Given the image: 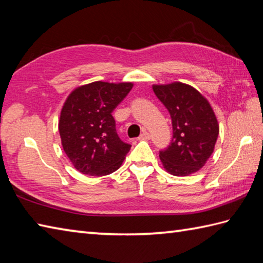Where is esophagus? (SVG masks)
Instances as JSON below:
<instances>
[{
    "label": "esophagus",
    "mask_w": 263,
    "mask_h": 263,
    "mask_svg": "<svg viewBox=\"0 0 263 263\" xmlns=\"http://www.w3.org/2000/svg\"><path fill=\"white\" fill-rule=\"evenodd\" d=\"M138 139H139V140H148V139H150V135L147 131H143L140 135V137H139Z\"/></svg>",
    "instance_id": "34e87169"
}]
</instances>
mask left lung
I'll return each mask as SVG.
<instances>
[{"label": "left lung", "instance_id": "8db88e82", "mask_svg": "<svg viewBox=\"0 0 263 263\" xmlns=\"http://www.w3.org/2000/svg\"><path fill=\"white\" fill-rule=\"evenodd\" d=\"M153 89L172 119V141L159 152L164 168L175 176L193 174L214 153L219 135L214 110L197 89L185 83L155 85Z\"/></svg>", "mask_w": 263, "mask_h": 263}]
</instances>
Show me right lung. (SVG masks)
I'll return each mask as SVG.
<instances>
[{
    "label": "right lung",
    "mask_w": 263,
    "mask_h": 263,
    "mask_svg": "<svg viewBox=\"0 0 263 263\" xmlns=\"http://www.w3.org/2000/svg\"><path fill=\"white\" fill-rule=\"evenodd\" d=\"M132 87V82L95 81L78 87L66 98L59 121L61 141L72 165L82 174H111L130 152L131 144L117 136L111 113Z\"/></svg>",
    "instance_id": "right-lung-1"
}]
</instances>
